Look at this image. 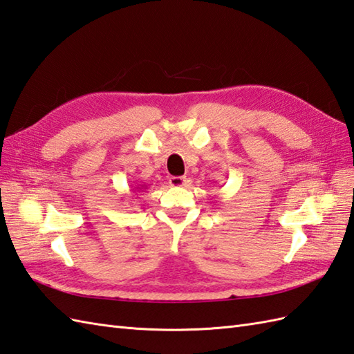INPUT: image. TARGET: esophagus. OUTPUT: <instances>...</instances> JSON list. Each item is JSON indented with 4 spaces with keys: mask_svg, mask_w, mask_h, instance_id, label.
<instances>
[{
    "mask_svg": "<svg viewBox=\"0 0 354 354\" xmlns=\"http://www.w3.org/2000/svg\"><path fill=\"white\" fill-rule=\"evenodd\" d=\"M188 183V179L185 176H170L169 178V184L171 187H184Z\"/></svg>",
    "mask_w": 354,
    "mask_h": 354,
    "instance_id": "34e87169",
    "label": "esophagus"
}]
</instances>
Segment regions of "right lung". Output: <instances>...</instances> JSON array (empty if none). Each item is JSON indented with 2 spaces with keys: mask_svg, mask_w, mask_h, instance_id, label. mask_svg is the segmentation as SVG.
Returning a JSON list of instances; mask_svg holds the SVG:
<instances>
[{
  "mask_svg": "<svg viewBox=\"0 0 354 354\" xmlns=\"http://www.w3.org/2000/svg\"><path fill=\"white\" fill-rule=\"evenodd\" d=\"M136 188H140V187H136ZM142 188H145V185H142Z\"/></svg>",
  "mask_w": 354,
  "mask_h": 354,
  "instance_id": "right-lung-1",
  "label": "right lung"
}]
</instances>
